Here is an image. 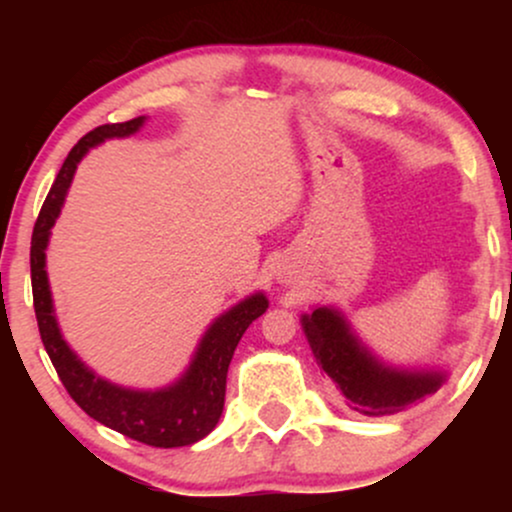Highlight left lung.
<instances>
[{
  "label": "left lung",
  "mask_w": 512,
  "mask_h": 512,
  "mask_svg": "<svg viewBox=\"0 0 512 512\" xmlns=\"http://www.w3.org/2000/svg\"><path fill=\"white\" fill-rule=\"evenodd\" d=\"M310 349L349 402L366 416H387L424 402L445 383L443 370H397L385 366L356 339L334 308H315L301 317Z\"/></svg>",
  "instance_id": "8db88e82"
}]
</instances>
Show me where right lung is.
Returning <instances> with one entry per match:
<instances>
[{
    "instance_id": "right-lung-1",
    "label": "right lung",
    "mask_w": 512,
    "mask_h": 512,
    "mask_svg": "<svg viewBox=\"0 0 512 512\" xmlns=\"http://www.w3.org/2000/svg\"><path fill=\"white\" fill-rule=\"evenodd\" d=\"M144 125V117H134L129 122H115V125H101L86 137H81L67 161L62 163L60 173L52 182L48 199L40 209L31 238V284H33V308L38 317L40 339L48 351L52 366L60 375L62 385L67 387L69 397L86 411L91 419L101 421L103 426L113 428L122 436L139 440L151 448H182L192 445L214 431L223 411V397H226V375L231 366L233 351L243 337L245 330L257 320L269 301L264 293L240 301L236 308L223 313L214 325L209 327L197 354L192 358L185 375L163 390H127V387L113 385L93 373L81 363V358L69 349L57 327L55 310H52V296L45 272V248L50 240V228L55 226L57 216L72 185L74 170L91 146L113 137H129Z\"/></svg>"
}]
</instances>
